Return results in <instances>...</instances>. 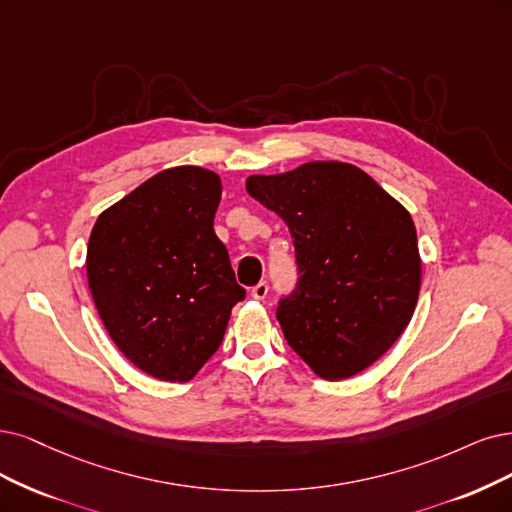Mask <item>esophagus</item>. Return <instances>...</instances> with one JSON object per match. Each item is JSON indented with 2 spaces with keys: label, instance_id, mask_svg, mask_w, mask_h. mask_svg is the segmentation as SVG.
<instances>
[{
  "label": "esophagus",
  "instance_id": "1",
  "mask_svg": "<svg viewBox=\"0 0 512 512\" xmlns=\"http://www.w3.org/2000/svg\"><path fill=\"white\" fill-rule=\"evenodd\" d=\"M268 291H270L268 282H259V285H255V287L251 289V297L257 299V301H261V299L268 297Z\"/></svg>",
  "mask_w": 512,
  "mask_h": 512
}]
</instances>
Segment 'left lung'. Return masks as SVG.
I'll return each mask as SVG.
<instances>
[{
	"mask_svg": "<svg viewBox=\"0 0 512 512\" xmlns=\"http://www.w3.org/2000/svg\"><path fill=\"white\" fill-rule=\"evenodd\" d=\"M246 192L289 225L297 287L276 318L325 380L367 369L401 337L418 304L422 259L407 208L365 170L308 162L253 175Z\"/></svg>",
	"mask_w": 512,
	"mask_h": 512,
	"instance_id": "obj_1",
	"label": "left lung"
}]
</instances>
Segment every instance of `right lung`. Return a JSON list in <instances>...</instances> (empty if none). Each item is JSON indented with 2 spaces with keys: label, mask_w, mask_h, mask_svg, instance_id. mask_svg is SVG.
Here are the masks:
<instances>
[{
  "label": "right lung",
  "mask_w": 512,
  "mask_h": 512,
  "mask_svg": "<svg viewBox=\"0 0 512 512\" xmlns=\"http://www.w3.org/2000/svg\"><path fill=\"white\" fill-rule=\"evenodd\" d=\"M219 200L213 170L168 168L103 211L88 240V287L109 337L164 382L192 380L246 295L213 230Z\"/></svg>",
  "instance_id": "right-lung-1"
}]
</instances>
